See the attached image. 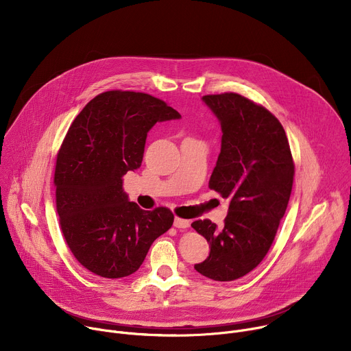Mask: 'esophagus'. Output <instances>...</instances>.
<instances>
[{
  "label": "esophagus",
  "mask_w": 351,
  "mask_h": 351,
  "mask_svg": "<svg viewBox=\"0 0 351 351\" xmlns=\"http://www.w3.org/2000/svg\"><path fill=\"white\" fill-rule=\"evenodd\" d=\"M173 225L175 228H179V229H187L190 226V222L187 219H182V218H175L173 221Z\"/></svg>",
  "instance_id": "esophagus-1"
}]
</instances>
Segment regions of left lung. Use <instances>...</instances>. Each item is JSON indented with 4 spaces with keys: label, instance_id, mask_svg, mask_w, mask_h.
<instances>
[{
    "label": "left lung",
    "instance_id": "left-lung-1",
    "mask_svg": "<svg viewBox=\"0 0 351 351\" xmlns=\"http://www.w3.org/2000/svg\"><path fill=\"white\" fill-rule=\"evenodd\" d=\"M203 101L222 130L208 186L230 203L222 229L210 219L191 223L210 244V256L194 269L229 282L267 256L287 208L294 164L285 129L267 108L236 93L204 95Z\"/></svg>",
    "mask_w": 351,
    "mask_h": 351
}]
</instances>
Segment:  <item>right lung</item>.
I'll list each match as a JSON object with an SVG mask.
<instances>
[{
	"label": "right lung",
	"instance_id": "obj_1",
	"mask_svg": "<svg viewBox=\"0 0 351 351\" xmlns=\"http://www.w3.org/2000/svg\"><path fill=\"white\" fill-rule=\"evenodd\" d=\"M179 118L160 98L111 90L94 97L71 125L56 165L57 211L72 254L90 272L132 275L172 226L171 210L144 211L129 202L122 176L140 168L149 129Z\"/></svg>",
	"mask_w": 351,
	"mask_h": 351
}]
</instances>
